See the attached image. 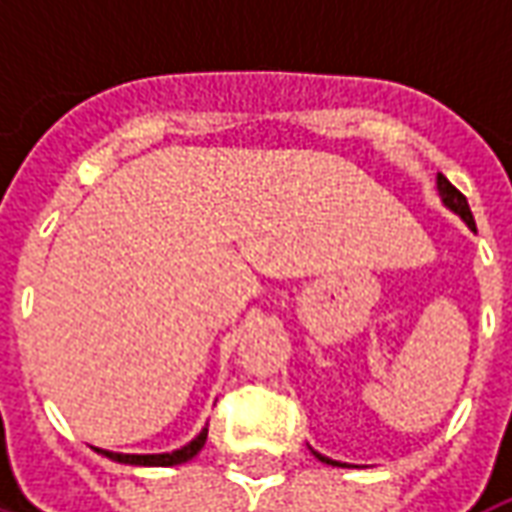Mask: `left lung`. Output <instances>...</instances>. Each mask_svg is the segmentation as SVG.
<instances>
[{"label": "left lung", "mask_w": 512, "mask_h": 512, "mask_svg": "<svg viewBox=\"0 0 512 512\" xmlns=\"http://www.w3.org/2000/svg\"><path fill=\"white\" fill-rule=\"evenodd\" d=\"M438 192L440 197H443V203H446L454 214H460L471 231H477V222H474V214H471V209H468V200H465V195L460 192V189H454V186H451L449 178H446L443 172H438ZM312 454H315L320 463L340 465V463H334V460H329V457H323V454H317V451H312Z\"/></svg>", "instance_id": "8db88e82"}]
</instances>
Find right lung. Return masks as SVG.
Masks as SVG:
<instances>
[{
  "label": "right lung",
  "instance_id": "add662e5",
  "mask_svg": "<svg viewBox=\"0 0 512 512\" xmlns=\"http://www.w3.org/2000/svg\"><path fill=\"white\" fill-rule=\"evenodd\" d=\"M206 438H209V429H203L192 443H186L183 449L169 451V454H116V451H100L108 460H116V463H128V465H181L186 460H192L197 451L206 446Z\"/></svg>",
  "mask_w": 512,
  "mask_h": 512
}]
</instances>
